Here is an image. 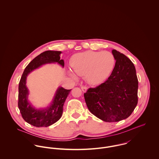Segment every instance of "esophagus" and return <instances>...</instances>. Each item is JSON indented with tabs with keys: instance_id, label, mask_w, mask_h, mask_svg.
Wrapping results in <instances>:
<instances>
[{
	"instance_id": "esophagus-1",
	"label": "esophagus",
	"mask_w": 159,
	"mask_h": 159,
	"mask_svg": "<svg viewBox=\"0 0 159 159\" xmlns=\"http://www.w3.org/2000/svg\"><path fill=\"white\" fill-rule=\"evenodd\" d=\"M81 90L83 91V92H86L87 90H88V88L86 87V86H81Z\"/></svg>"
}]
</instances>
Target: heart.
Segmentation results:
<instances>
[{
	"instance_id": "b5f03b06",
	"label": "heart",
	"mask_w": 159,
	"mask_h": 159,
	"mask_svg": "<svg viewBox=\"0 0 159 159\" xmlns=\"http://www.w3.org/2000/svg\"><path fill=\"white\" fill-rule=\"evenodd\" d=\"M115 65V57L109 51H87L75 54L70 62L73 71L84 75L85 81L91 85H97L105 81L111 75ZM70 75L74 74L68 71Z\"/></svg>"
}]
</instances>
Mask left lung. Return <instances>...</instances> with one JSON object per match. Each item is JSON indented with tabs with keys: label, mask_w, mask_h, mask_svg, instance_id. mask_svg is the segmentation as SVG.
Listing matches in <instances>:
<instances>
[{
	"label": "left lung",
	"mask_w": 159,
	"mask_h": 159,
	"mask_svg": "<svg viewBox=\"0 0 159 159\" xmlns=\"http://www.w3.org/2000/svg\"><path fill=\"white\" fill-rule=\"evenodd\" d=\"M112 54L116 63L110 77L84 94L91 113L108 122L127 119L138 103V81L134 64L116 49L112 50Z\"/></svg>",
	"instance_id": "1"
}]
</instances>
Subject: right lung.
<instances>
[{"label":"right lung","mask_w":159,"mask_h":159,"mask_svg":"<svg viewBox=\"0 0 159 159\" xmlns=\"http://www.w3.org/2000/svg\"><path fill=\"white\" fill-rule=\"evenodd\" d=\"M61 51H46L35 57L24 70L18 87V108L23 119L29 124L37 127H48L56 123L61 117L63 106L70 92L59 86L55 92L52 102L45 108H35L29 100V91L26 86L27 76L34 70L46 64L57 63L62 68L63 59H61Z\"/></svg>","instance_id":"add662e5"}]
</instances>
